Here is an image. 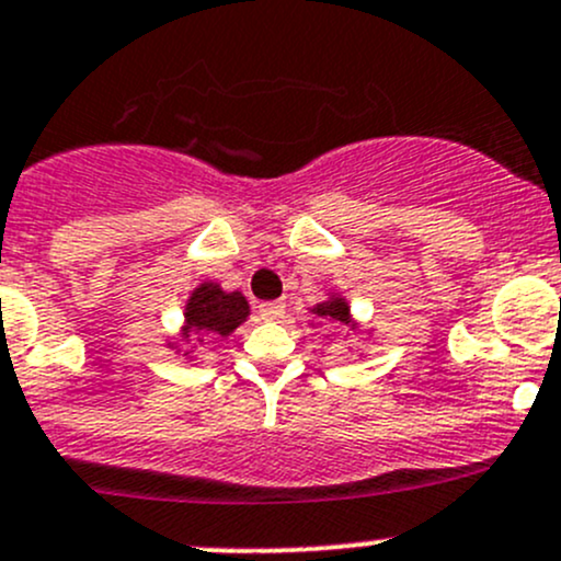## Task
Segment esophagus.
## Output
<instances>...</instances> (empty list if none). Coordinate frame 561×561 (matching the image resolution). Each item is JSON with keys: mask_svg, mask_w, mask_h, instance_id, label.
Masks as SVG:
<instances>
[{"mask_svg": "<svg viewBox=\"0 0 561 561\" xmlns=\"http://www.w3.org/2000/svg\"><path fill=\"white\" fill-rule=\"evenodd\" d=\"M257 314L263 320H282L285 317V304L282 300H265V304L257 306Z\"/></svg>", "mask_w": 561, "mask_h": 561, "instance_id": "1", "label": "esophagus"}]
</instances>
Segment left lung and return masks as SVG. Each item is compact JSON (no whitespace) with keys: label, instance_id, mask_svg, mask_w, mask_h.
<instances>
[{"label":"left lung","instance_id":"8db88e82","mask_svg":"<svg viewBox=\"0 0 561 561\" xmlns=\"http://www.w3.org/2000/svg\"><path fill=\"white\" fill-rule=\"evenodd\" d=\"M311 314L322 317V320L341 322V325H352L350 304H346V298L341 296H330L328 300H322V304H317L314 309H311Z\"/></svg>","mask_w":561,"mask_h":561}]
</instances>
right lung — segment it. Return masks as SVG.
<instances>
[{"mask_svg": "<svg viewBox=\"0 0 561 561\" xmlns=\"http://www.w3.org/2000/svg\"><path fill=\"white\" fill-rule=\"evenodd\" d=\"M247 317H250V304L239 290L226 293L217 282H202L185 304L182 339H191L193 333L226 339Z\"/></svg>", "mask_w": 561, "mask_h": 561, "instance_id": "add662e5", "label": "right lung"}]
</instances>
